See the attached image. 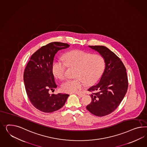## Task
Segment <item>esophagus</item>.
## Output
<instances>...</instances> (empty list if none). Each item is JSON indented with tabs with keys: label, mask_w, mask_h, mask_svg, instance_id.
<instances>
[{
	"label": "esophagus",
	"mask_w": 147,
	"mask_h": 147,
	"mask_svg": "<svg viewBox=\"0 0 147 147\" xmlns=\"http://www.w3.org/2000/svg\"><path fill=\"white\" fill-rule=\"evenodd\" d=\"M77 94L78 96H80V97H82L83 96H84V94H82V93H77Z\"/></svg>",
	"instance_id": "34e87169"
}]
</instances>
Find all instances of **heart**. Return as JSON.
<instances>
[{"label": "heart", "instance_id": "heart-1", "mask_svg": "<svg viewBox=\"0 0 147 147\" xmlns=\"http://www.w3.org/2000/svg\"><path fill=\"white\" fill-rule=\"evenodd\" d=\"M63 60L55 61L52 65L54 75L60 80L65 77L68 67H76L74 80L65 81L61 85L62 91L65 93H77L86 84L95 83L102 75L105 68V60L99 54H91L83 51H72L63 55Z\"/></svg>", "mask_w": 147, "mask_h": 147}]
</instances>
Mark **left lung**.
<instances>
[{
  "label": "left lung",
  "instance_id": "1",
  "mask_svg": "<svg viewBox=\"0 0 147 147\" xmlns=\"http://www.w3.org/2000/svg\"><path fill=\"white\" fill-rule=\"evenodd\" d=\"M88 47L103 57L105 68L100 82L88 89L94 92L90 95L92 101L86 109L96 116L104 117L115 110L126 94L128 86L126 69L121 59L107 47Z\"/></svg>",
  "mask_w": 147,
  "mask_h": 147
}]
</instances>
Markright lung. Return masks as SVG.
<instances>
[{
	"label": "right lung",
	"instance_id": "obj_1",
	"mask_svg": "<svg viewBox=\"0 0 147 147\" xmlns=\"http://www.w3.org/2000/svg\"><path fill=\"white\" fill-rule=\"evenodd\" d=\"M69 46L67 43L51 42L35 52L26 65L24 72L26 91L32 105L41 112L51 113L59 110L69 96L67 94L49 92L57 88L52 71L55 55Z\"/></svg>",
	"mask_w": 147,
	"mask_h": 147
}]
</instances>
